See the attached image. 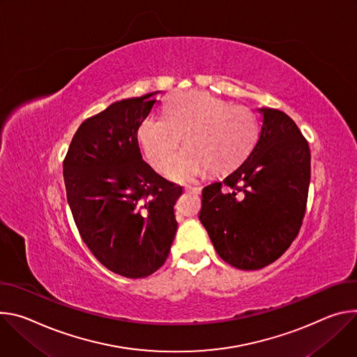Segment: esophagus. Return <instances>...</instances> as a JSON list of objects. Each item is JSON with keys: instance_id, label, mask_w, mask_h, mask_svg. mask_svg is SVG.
<instances>
[{"instance_id": "1", "label": "esophagus", "mask_w": 357, "mask_h": 357, "mask_svg": "<svg viewBox=\"0 0 357 357\" xmlns=\"http://www.w3.org/2000/svg\"><path fill=\"white\" fill-rule=\"evenodd\" d=\"M185 191H190V192H194V194H200L202 187H199V185H185Z\"/></svg>"}]
</instances>
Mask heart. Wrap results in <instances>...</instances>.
Here are the masks:
<instances>
[{"label": "heart", "instance_id": "b5f03b06", "mask_svg": "<svg viewBox=\"0 0 357 357\" xmlns=\"http://www.w3.org/2000/svg\"><path fill=\"white\" fill-rule=\"evenodd\" d=\"M185 143L166 169L177 183L199 177L208 167L213 173L227 172L241 163L258 136L255 114L244 106L203 91L176 92L165 103L163 116L149 114L136 129V137L149 163L162 170L180 140Z\"/></svg>", "mask_w": 357, "mask_h": 357}]
</instances>
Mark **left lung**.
I'll return each mask as SVG.
<instances>
[{"mask_svg":"<svg viewBox=\"0 0 357 357\" xmlns=\"http://www.w3.org/2000/svg\"><path fill=\"white\" fill-rule=\"evenodd\" d=\"M258 142L247 160L203 188L200 221L217 254L251 271L278 259L305 215L310 181L307 142L281 110L261 107Z\"/></svg>","mask_w":357,"mask_h":357,"instance_id":"8db88e82","label":"left lung"}]
</instances>
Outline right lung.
<instances>
[{
	"label": "right lung",
	"mask_w": 357,
	"mask_h": 357,
	"mask_svg": "<svg viewBox=\"0 0 357 357\" xmlns=\"http://www.w3.org/2000/svg\"><path fill=\"white\" fill-rule=\"evenodd\" d=\"M157 93L122 99L86 119L63 162L66 199L84 243L102 265L132 280L166 262L183 192L143 162L136 137Z\"/></svg>",
	"instance_id": "add662e5"
}]
</instances>
